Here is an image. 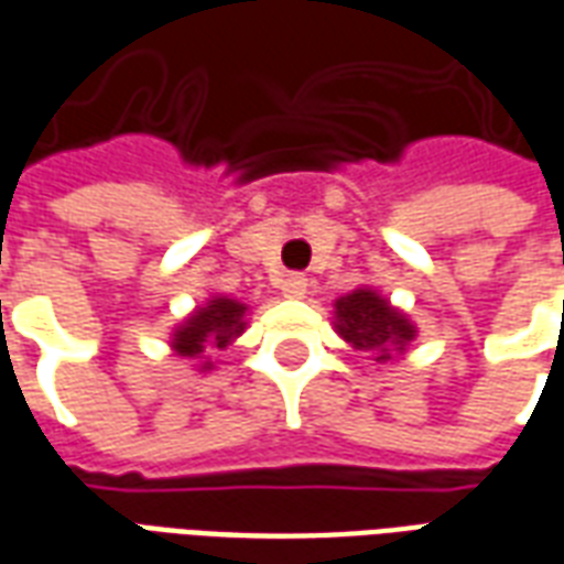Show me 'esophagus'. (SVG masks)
Masks as SVG:
<instances>
[{
    "label": "esophagus",
    "instance_id": "1",
    "mask_svg": "<svg viewBox=\"0 0 564 564\" xmlns=\"http://www.w3.org/2000/svg\"><path fill=\"white\" fill-rule=\"evenodd\" d=\"M283 299H302L307 293V278L305 274H286L281 281Z\"/></svg>",
    "mask_w": 564,
    "mask_h": 564
}]
</instances>
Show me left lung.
Masks as SVG:
<instances>
[{"label": "left lung", "mask_w": 564, "mask_h": 564, "mask_svg": "<svg viewBox=\"0 0 564 564\" xmlns=\"http://www.w3.org/2000/svg\"><path fill=\"white\" fill-rule=\"evenodd\" d=\"M335 332L344 341L368 354L378 366L395 362L414 344L416 326L411 317L392 305L387 295L371 286H359L354 293L335 299Z\"/></svg>", "instance_id": "left-lung-1"}]
</instances>
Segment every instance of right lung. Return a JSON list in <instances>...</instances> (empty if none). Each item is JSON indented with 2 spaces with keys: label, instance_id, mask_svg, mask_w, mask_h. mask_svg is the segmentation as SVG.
Segmentation results:
<instances>
[{
  "label": "right lung",
  "instance_id": "right-lung-1",
  "mask_svg": "<svg viewBox=\"0 0 564 564\" xmlns=\"http://www.w3.org/2000/svg\"><path fill=\"white\" fill-rule=\"evenodd\" d=\"M247 305L229 295H210L205 305H196L174 326L169 347L174 356L196 362L198 371H214L210 350H226L229 344L245 335Z\"/></svg>",
  "mask_w": 564,
  "mask_h": 564
}]
</instances>
